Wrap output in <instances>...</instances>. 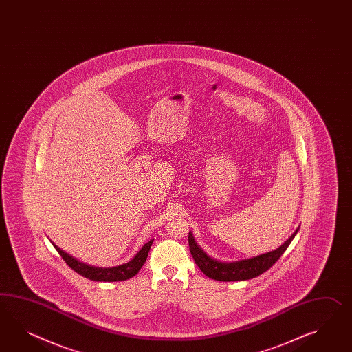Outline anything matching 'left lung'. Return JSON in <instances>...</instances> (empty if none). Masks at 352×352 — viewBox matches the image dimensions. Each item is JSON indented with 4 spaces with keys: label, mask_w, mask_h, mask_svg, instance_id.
<instances>
[{
    "label": "left lung",
    "mask_w": 352,
    "mask_h": 352,
    "mask_svg": "<svg viewBox=\"0 0 352 352\" xmlns=\"http://www.w3.org/2000/svg\"><path fill=\"white\" fill-rule=\"evenodd\" d=\"M298 232H299V228L289 239L283 243L281 247L274 249L272 252H267L265 254H259L257 257L241 259L236 262H220L214 258L208 257L196 243L190 232L188 235L189 250L196 265L199 267V270L204 274H206L207 277L217 281H244V280L257 277L259 274L266 272L268 268L274 266L277 259L283 256V252L290 245V243Z\"/></svg>",
    "instance_id": "left-lung-1"
}]
</instances>
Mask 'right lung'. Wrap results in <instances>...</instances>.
<instances>
[{"instance_id":"obj_1","label":"right lung","mask_w":352,"mask_h":352,"mask_svg":"<svg viewBox=\"0 0 352 352\" xmlns=\"http://www.w3.org/2000/svg\"><path fill=\"white\" fill-rule=\"evenodd\" d=\"M153 241H154V239L147 241L145 245L138 250V254L132 258L129 262H127V263L117 267H108V268L86 265L84 262H80L76 258L69 256L66 252H63L54 243H52V244H53L54 248L57 249V252L60 253V257L63 258V261L75 272H78V274L84 276L86 278H89V280H93V281L113 283V281L129 280L131 277H133V276H136L138 274V271L141 270V267L144 266V263L146 262V258H147V254H148L150 248L153 245Z\"/></svg>"}]
</instances>
